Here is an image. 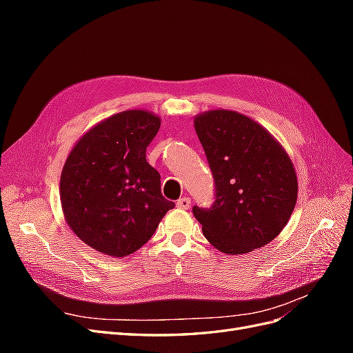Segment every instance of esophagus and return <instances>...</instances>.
Returning <instances> with one entry per match:
<instances>
[{
    "label": "esophagus",
    "mask_w": 353,
    "mask_h": 353,
    "mask_svg": "<svg viewBox=\"0 0 353 353\" xmlns=\"http://www.w3.org/2000/svg\"><path fill=\"white\" fill-rule=\"evenodd\" d=\"M176 206H178L179 209H190V206H191V200H190L188 197L179 199V200L176 201Z\"/></svg>",
    "instance_id": "obj_1"
}]
</instances>
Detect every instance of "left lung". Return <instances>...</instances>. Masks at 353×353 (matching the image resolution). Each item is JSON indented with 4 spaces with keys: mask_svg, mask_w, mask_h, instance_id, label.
<instances>
[{
    "mask_svg": "<svg viewBox=\"0 0 353 353\" xmlns=\"http://www.w3.org/2000/svg\"><path fill=\"white\" fill-rule=\"evenodd\" d=\"M194 130L216 188L210 209L193 208L206 240L227 254L272 241L297 200L296 170L284 147L252 117L234 110L200 113Z\"/></svg>",
    "mask_w": 353,
    "mask_h": 353,
    "instance_id": "left-lung-1",
    "label": "left lung"
}]
</instances>
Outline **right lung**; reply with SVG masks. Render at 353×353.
Segmentation results:
<instances>
[{
    "instance_id": "obj_1",
    "label": "right lung",
    "mask_w": 353,
    "mask_h": 353,
    "mask_svg": "<svg viewBox=\"0 0 353 353\" xmlns=\"http://www.w3.org/2000/svg\"><path fill=\"white\" fill-rule=\"evenodd\" d=\"M160 128L148 110H125L94 125L70 150L60 176L69 228L112 258L132 254L175 208L160 191V175L145 148Z\"/></svg>"
}]
</instances>
